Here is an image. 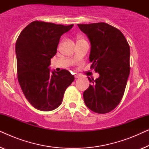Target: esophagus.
<instances>
[{"label":"esophagus","instance_id":"34e87169","mask_svg":"<svg viewBox=\"0 0 149 149\" xmlns=\"http://www.w3.org/2000/svg\"><path fill=\"white\" fill-rule=\"evenodd\" d=\"M74 77H75V79H78V78H79V75H78V74H75V75H74Z\"/></svg>","mask_w":149,"mask_h":149}]
</instances>
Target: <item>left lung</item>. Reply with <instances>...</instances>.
<instances>
[{
	"label": "left lung",
	"instance_id": "left-lung-1",
	"mask_svg": "<svg viewBox=\"0 0 149 149\" xmlns=\"http://www.w3.org/2000/svg\"><path fill=\"white\" fill-rule=\"evenodd\" d=\"M91 42V69L100 74L83 93L85 104L96 113L113 111L121 102L130 72V45L123 33L100 22L78 24Z\"/></svg>",
	"mask_w": 149,
	"mask_h": 149
}]
</instances>
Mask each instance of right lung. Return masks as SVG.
<instances>
[{
	"label": "right lung",
	"mask_w": 149,
	"mask_h": 149,
	"mask_svg": "<svg viewBox=\"0 0 149 149\" xmlns=\"http://www.w3.org/2000/svg\"><path fill=\"white\" fill-rule=\"evenodd\" d=\"M72 26L34 21L22 30L16 41L18 81L26 98L39 111L58 108L74 79L67 70L51 72L48 68L61 36Z\"/></svg>",
	"instance_id": "right-lung-1"
}]
</instances>
